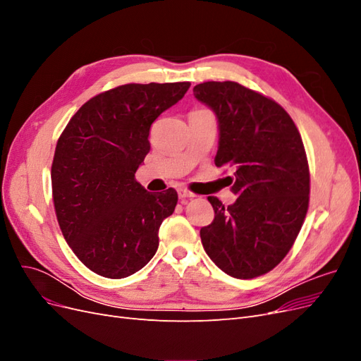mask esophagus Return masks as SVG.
<instances>
[{
    "label": "esophagus",
    "mask_w": 361,
    "mask_h": 361,
    "mask_svg": "<svg viewBox=\"0 0 361 361\" xmlns=\"http://www.w3.org/2000/svg\"><path fill=\"white\" fill-rule=\"evenodd\" d=\"M178 194H179L180 199H191V197H195V194H194L191 190L185 188V187H179V188H178Z\"/></svg>",
    "instance_id": "34e87169"
}]
</instances>
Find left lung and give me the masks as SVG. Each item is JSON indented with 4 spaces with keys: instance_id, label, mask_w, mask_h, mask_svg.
Returning a JSON list of instances; mask_svg holds the SVG:
<instances>
[{
    "instance_id": "left-lung-1",
    "label": "left lung",
    "mask_w": 361,
    "mask_h": 361,
    "mask_svg": "<svg viewBox=\"0 0 361 361\" xmlns=\"http://www.w3.org/2000/svg\"><path fill=\"white\" fill-rule=\"evenodd\" d=\"M220 126L216 167H231L232 191L224 206L214 195V221L200 228L214 264L235 279L274 269L297 239L309 209L310 171L298 128L271 97L235 81H207L192 89Z\"/></svg>"
}]
</instances>
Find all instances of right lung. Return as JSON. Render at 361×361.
Returning <instances> with one entry per match:
<instances>
[{
	"label": "right lung",
	"mask_w": 361,
	"mask_h": 361,
	"mask_svg": "<svg viewBox=\"0 0 361 361\" xmlns=\"http://www.w3.org/2000/svg\"><path fill=\"white\" fill-rule=\"evenodd\" d=\"M190 82L123 84L76 111L51 167L52 200L75 256L106 279H123L155 256L158 231L178 192H147L135 171L150 150V126L180 101Z\"/></svg>",
	"instance_id": "right-lung-1"
}]
</instances>
